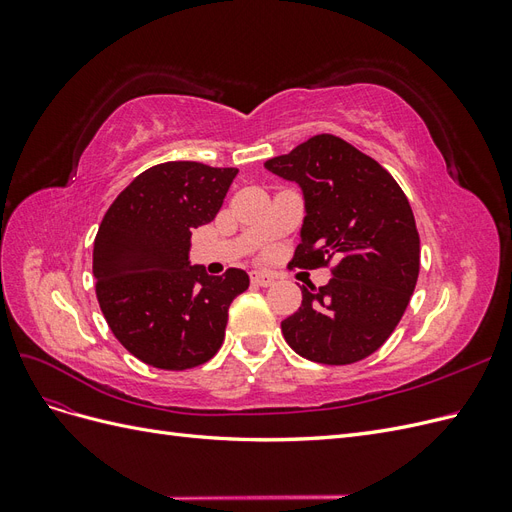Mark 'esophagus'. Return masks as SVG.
Returning <instances> with one entry per match:
<instances>
[{
  "label": "esophagus",
  "instance_id": "34e87169",
  "mask_svg": "<svg viewBox=\"0 0 512 512\" xmlns=\"http://www.w3.org/2000/svg\"><path fill=\"white\" fill-rule=\"evenodd\" d=\"M250 280L254 286H271L275 282V277L271 273H265V271H252L250 273Z\"/></svg>",
  "mask_w": 512,
  "mask_h": 512
}]
</instances>
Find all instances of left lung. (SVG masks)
Masks as SVG:
<instances>
[{
    "label": "left lung",
    "mask_w": 512,
    "mask_h": 512,
    "mask_svg": "<svg viewBox=\"0 0 512 512\" xmlns=\"http://www.w3.org/2000/svg\"><path fill=\"white\" fill-rule=\"evenodd\" d=\"M265 168L303 192L301 243L290 265L327 267V286H301V307L282 322L303 359L350 365L374 354L404 316L421 269V241L404 190L344 138L318 134Z\"/></svg>",
    "instance_id": "1"
}]
</instances>
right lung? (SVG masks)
I'll return each mask as SVG.
<instances>
[{
  "label": "right lung",
  "mask_w": 512,
  "mask_h": 512,
  "mask_svg": "<svg viewBox=\"0 0 512 512\" xmlns=\"http://www.w3.org/2000/svg\"><path fill=\"white\" fill-rule=\"evenodd\" d=\"M237 168L164 162L138 175L108 207L94 241L102 314L136 359L181 371L220 350L232 299L250 277H213L190 265L192 230L218 215Z\"/></svg>",
  "instance_id": "add662e5"
}]
</instances>
